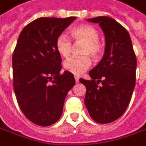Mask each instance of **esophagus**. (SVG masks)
<instances>
[{"label":"esophagus","mask_w":146,"mask_h":146,"mask_svg":"<svg viewBox=\"0 0 146 146\" xmlns=\"http://www.w3.org/2000/svg\"><path fill=\"white\" fill-rule=\"evenodd\" d=\"M74 78H75V80H76V83H78V82H79V76H74Z\"/></svg>","instance_id":"34e87169"}]
</instances>
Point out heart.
Returning a JSON list of instances; mask_svg holds the SVG:
<instances>
[{
  "instance_id": "heart-1",
  "label": "heart",
  "mask_w": 146,
  "mask_h": 146,
  "mask_svg": "<svg viewBox=\"0 0 146 146\" xmlns=\"http://www.w3.org/2000/svg\"><path fill=\"white\" fill-rule=\"evenodd\" d=\"M72 37L76 42L84 44L83 57H72L64 62V68L75 75L83 74L91 66V58H99L103 53V46L99 41L100 34L95 27L90 25H80L73 28L71 31ZM56 49L64 58L70 55L72 51V42L65 34H61L56 39Z\"/></svg>"
}]
</instances>
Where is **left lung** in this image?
I'll list each match as a JSON object with an SVG mask.
<instances>
[{
  "mask_svg": "<svg viewBox=\"0 0 146 146\" xmlns=\"http://www.w3.org/2000/svg\"><path fill=\"white\" fill-rule=\"evenodd\" d=\"M87 20L101 27L105 50L101 61L89 71L92 80H79L86 88L84 104L89 115L95 122L105 124L120 118L130 104L135 87L137 58L130 35L116 20L108 16Z\"/></svg>",
  "mask_w": 146,
  "mask_h": 146,
  "instance_id": "left-lung-1",
  "label": "left lung"
}]
</instances>
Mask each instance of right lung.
Segmentation results:
<instances>
[{
  "mask_svg": "<svg viewBox=\"0 0 146 146\" xmlns=\"http://www.w3.org/2000/svg\"><path fill=\"white\" fill-rule=\"evenodd\" d=\"M76 17H41L23 27L13 54V88L20 110L36 125L48 126L61 118L73 74L62 70L56 39Z\"/></svg>",
  "mask_w": 146,
  "mask_h": 146,
  "instance_id": "add662e5",
  "label": "right lung"
}]
</instances>
